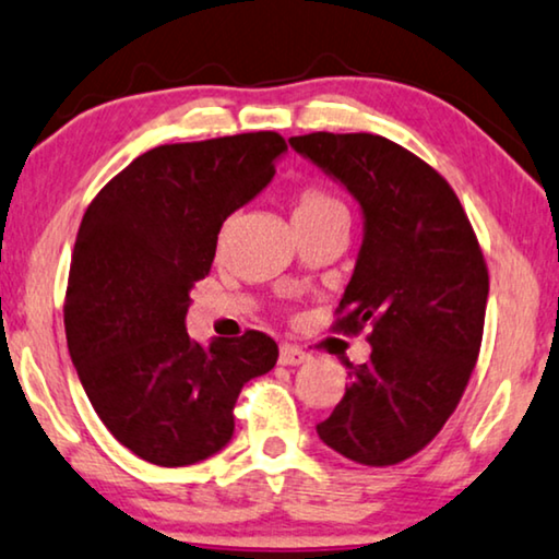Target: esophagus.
Returning <instances> with one entry per match:
<instances>
[{"instance_id": "34e87169", "label": "esophagus", "mask_w": 559, "mask_h": 559, "mask_svg": "<svg viewBox=\"0 0 559 559\" xmlns=\"http://www.w3.org/2000/svg\"><path fill=\"white\" fill-rule=\"evenodd\" d=\"M310 358V354H305V350L300 346H289V343H285V346L280 348V364L282 366H300Z\"/></svg>"}]
</instances>
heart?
Listing matches in <instances>:
<instances>
[{"instance_id":"heart-1","label":"heart","mask_w":559,"mask_h":559,"mask_svg":"<svg viewBox=\"0 0 559 559\" xmlns=\"http://www.w3.org/2000/svg\"><path fill=\"white\" fill-rule=\"evenodd\" d=\"M333 213H346V205L323 188H305L295 201L293 218H320Z\"/></svg>"}]
</instances>
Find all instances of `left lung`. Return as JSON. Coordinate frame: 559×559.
<instances>
[{"mask_svg": "<svg viewBox=\"0 0 559 559\" xmlns=\"http://www.w3.org/2000/svg\"><path fill=\"white\" fill-rule=\"evenodd\" d=\"M289 147L341 182L364 213V241L341 297L338 331L371 328V356L318 438L348 461L394 465L453 415L476 366L488 270L445 178L379 134L312 132Z\"/></svg>", "mask_w": 559, "mask_h": 559, "instance_id": "8db88e82", "label": "left lung"}]
</instances>
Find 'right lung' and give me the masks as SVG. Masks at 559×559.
Wrapping results in <instances>:
<instances>
[{"label":"right lung","mask_w":559,"mask_h":559,"mask_svg":"<svg viewBox=\"0 0 559 559\" xmlns=\"http://www.w3.org/2000/svg\"><path fill=\"white\" fill-rule=\"evenodd\" d=\"M287 152L277 132L163 144L132 159L83 213L66 293V338L96 415L142 461L178 468L234 435L249 379L277 364L259 331L188 335L190 289L218 231L262 193Z\"/></svg>","instance_id":"right-lung-1"}]
</instances>
